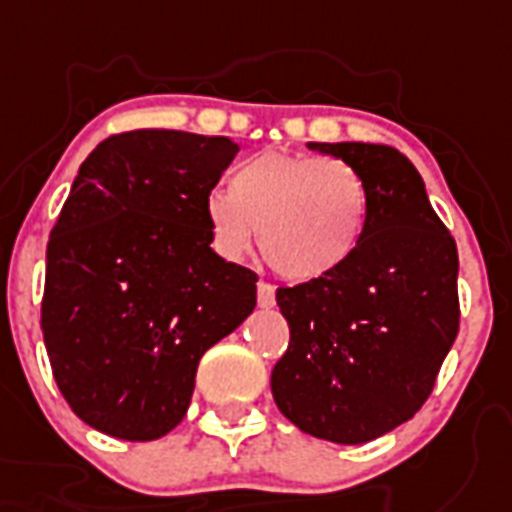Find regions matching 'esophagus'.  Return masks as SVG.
<instances>
[{
  "label": "esophagus",
  "instance_id": "esophagus-1",
  "mask_svg": "<svg viewBox=\"0 0 512 512\" xmlns=\"http://www.w3.org/2000/svg\"><path fill=\"white\" fill-rule=\"evenodd\" d=\"M257 305H260V308H273V305H276V289H273L268 281H260V284H257Z\"/></svg>",
  "mask_w": 512,
  "mask_h": 512
}]
</instances>
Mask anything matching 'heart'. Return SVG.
I'll return each instance as SVG.
<instances>
[{
	"label": "heart",
	"mask_w": 512,
	"mask_h": 512,
	"mask_svg": "<svg viewBox=\"0 0 512 512\" xmlns=\"http://www.w3.org/2000/svg\"><path fill=\"white\" fill-rule=\"evenodd\" d=\"M369 217L361 172L342 159L260 151L233 167L228 193L204 199L212 244L241 260L260 231V252L289 281L335 273L358 249Z\"/></svg>",
	"instance_id": "1"
}]
</instances>
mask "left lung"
Returning <instances> with one entry per match:
<instances>
[{"label": "left lung", "instance_id": "left-lung-1", "mask_svg": "<svg viewBox=\"0 0 512 512\" xmlns=\"http://www.w3.org/2000/svg\"><path fill=\"white\" fill-rule=\"evenodd\" d=\"M308 148L361 172L369 217L348 263L276 292L289 348L273 366V401L308 436L366 444L412 420L436 385L460 329L457 244L396 148Z\"/></svg>", "mask_w": 512, "mask_h": 512}]
</instances>
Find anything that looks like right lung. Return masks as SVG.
<instances>
[{"label": "right lung", "mask_w": 512, "mask_h": 512, "mask_svg": "<svg viewBox=\"0 0 512 512\" xmlns=\"http://www.w3.org/2000/svg\"><path fill=\"white\" fill-rule=\"evenodd\" d=\"M239 146L180 130L111 135L79 167L47 244L42 332L76 417L154 441L183 420L196 366L257 303L217 255L204 199Z\"/></svg>", "instance_id": "1"}]
</instances>
